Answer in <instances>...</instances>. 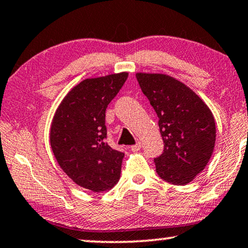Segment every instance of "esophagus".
I'll return each instance as SVG.
<instances>
[{
    "mask_svg": "<svg viewBox=\"0 0 248 248\" xmlns=\"http://www.w3.org/2000/svg\"><path fill=\"white\" fill-rule=\"evenodd\" d=\"M140 149H141V143H140V142H138L136 144L131 146V150L133 151V152H136V151H139Z\"/></svg>",
    "mask_w": 248,
    "mask_h": 248,
    "instance_id": "obj_1",
    "label": "esophagus"
}]
</instances>
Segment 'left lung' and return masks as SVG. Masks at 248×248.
Returning <instances> with one entry per match:
<instances>
[{
    "label": "left lung",
    "instance_id": "8db88e82",
    "mask_svg": "<svg viewBox=\"0 0 248 248\" xmlns=\"http://www.w3.org/2000/svg\"><path fill=\"white\" fill-rule=\"evenodd\" d=\"M159 117L163 153L154 159L159 177L184 186L206 168L214 152L216 125L203 100L184 82L163 74H136Z\"/></svg>",
    "mask_w": 248,
    "mask_h": 248
}]
</instances>
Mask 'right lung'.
<instances>
[{
    "label": "right lung",
    "mask_w": 248,
    "mask_h": 248,
    "mask_svg": "<svg viewBox=\"0 0 248 248\" xmlns=\"http://www.w3.org/2000/svg\"><path fill=\"white\" fill-rule=\"evenodd\" d=\"M127 73L88 78L62 99L50 128V145L64 173L94 192L112 189L121 175L124 153L107 144L105 112Z\"/></svg>",
    "instance_id": "obj_1"
}]
</instances>
